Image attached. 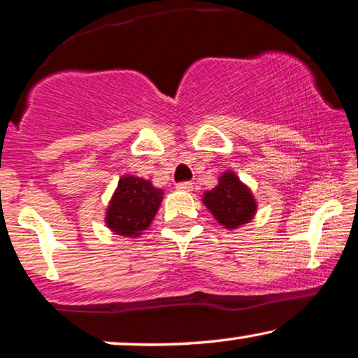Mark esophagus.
I'll return each instance as SVG.
<instances>
[{"label": "esophagus", "instance_id": "1", "mask_svg": "<svg viewBox=\"0 0 358 358\" xmlns=\"http://www.w3.org/2000/svg\"><path fill=\"white\" fill-rule=\"evenodd\" d=\"M176 189L182 190V192H190L192 189H194V185H192V182H189V180H185V182H179L178 185H176Z\"/></svg>", "mask_w": 358, "mask_h": 358}]
</instances>
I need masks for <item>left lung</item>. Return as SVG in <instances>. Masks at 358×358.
Listing matches in <instances>:
<instances>
[{
    "instance_id": "1",
    "label": "left lung",
    "mask_w": 358,
    "mask_h": 358,
    "mask_svg": "<svg viewBox=\"0 0 358 358\" xmlns=\"http://www.w3.org/2000/svg\"><path fill=\"white\" fill-rule=\"evenodd\" d=\"M201 201L215 220L229 231L250 222L258 208L250 187L243 184L239 176L231 169L217 178L216 187L206 190Z\"/></svg>"
}]
</instances>
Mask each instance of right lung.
Segmentation results:
<instances>
[{"label":"right lung","mask_w":358,"mask_h":358,"mask_svg":"<svg viewBox=\"0 0 358 358\" xmlns=\"http://www.w3.org/2000/svg\"><path fill=\"white\" fill-rule=\"evenodd\" d=\"M164 190L155 187L150 180L126 174L108 203L105 224L113 234L141 237L157 216Z\"/></svg>","instance_id":"obj_1"}]
</instances>
